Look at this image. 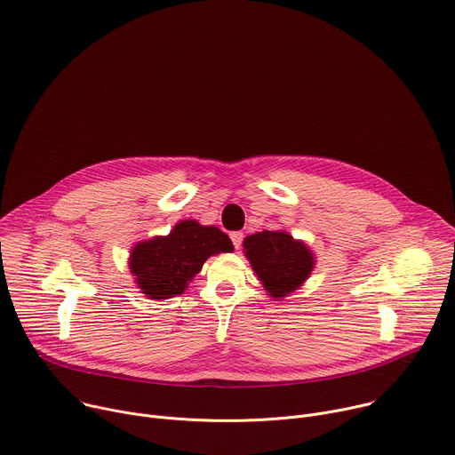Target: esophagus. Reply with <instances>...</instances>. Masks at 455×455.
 I'll list each match as a JSON object with an SVG mask.
<instances>
[{
	"instance_id": "1",
	"label": "esophagus",
	"mask_w": 455,
	"mask_h": 455,
	"mask_svg": "<svg viewBox=\"0 0 455 455\" xmlns=\"http://www.w3.org/2000/svg\"><path fill=\"white\" fill-rule=\"evenodd\" d=\"M230 239L234 243V248H239L241 243H243V232H232L230 234Z\"/></svg>"
}]
</instances>
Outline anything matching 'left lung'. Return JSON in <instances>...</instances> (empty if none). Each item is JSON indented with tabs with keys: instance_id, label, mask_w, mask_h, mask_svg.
I'll use <instances>...</instances> for the list:
<instances>
[{
	"instance_id": "obj_1",
	"label": "left lung",
	"mask_w": 455,
	"mask_h": 455,
	"mask_svg": "<svg viewBox=\"0 0 455 455\" xmlns=\"http://www.w3.org/2000/svg\"><path fill=\"white\" fill-rule=\"evenodd\" d=\"M243 246L259 281L275 299L297 290L315 265L307 246L286 232H259L248 235Z\"/></svg>"
}]
</instances>
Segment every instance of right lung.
Masks as SVG:
<instances>
[{"label":"right lung","instance_id":"1","mask_svg":"<svg viewBox=\"0 0 455 455\" xmlns=\"http://www.w3.org/2000/svg\"><path fill=\"white\" fill-rule=\"evenodd\" d=\"M230 237L218 227H202L187 220L165 237L139 243L129 259L137 284L149 299H169L183 293L207 259L220 251H232Z\"/></svg>","mask_w":455,"mask_h":455}]
</instances>
